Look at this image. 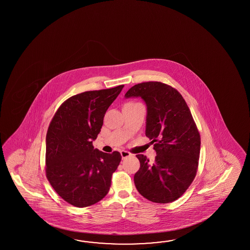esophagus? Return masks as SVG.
Masks as SVG:
<instances>
[{
  "instance_id": "esophagus-1",
  "label": "esophagus",
  "mask_w": 250,
  "mask_h": 250,
  "mask_svg": "<svg viewBox=\"0 0 250 250\" xmlns=\"http://www.w3.org/2000/svg\"><path fill=\"white\" fill-rule=\"evenodd\" d=\"M121 154H122V157H123V160L126 159V158L129 157V156H131V154L129 152H127V151H125V150L121 151Z\"/></svg>"
}]
</instances>
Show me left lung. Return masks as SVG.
Returning <instances> with one entry per match:
<instances>
[{"mask_svg": "<svg viewBox=\"0 0 250 250\" xmlns=\"http://www.w3.org/2000/svg\"><path fill=\"white\" fill-rule=\"evenodd\" d=\"M125 97L146 103V136L156 152L153 163L137 154L140 168L135 186L151 202H173L190 186L198 167L201 140L190 110L175 88L157 81L133 85Z\"/></svg>", "mask_w": 250, "mask_h": 250, "instance_id": "8db88e82", "label": "left lung"}]
</instances>
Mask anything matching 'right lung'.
<instances>
[{
    "label": "right lung",
    "mask_w": 250,
    "mask_h": 250,
    "mask_svg": "<svg viewBox=\"0 0 250 250\" xmlns=\"http://www.w3.org/2000/svg\"><path fill=\"white\" fill-rule=\"evenodd\" d=\"M124 85L86 91L59 107L46 134L45 172L53 189L77 208L89 207L105 197L112 173L122 160L115 151L94 148L107 109Z\"/></svg>",
    "instance_id": "right-lung-1"
}]
</instances>
